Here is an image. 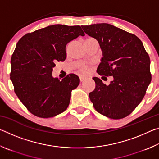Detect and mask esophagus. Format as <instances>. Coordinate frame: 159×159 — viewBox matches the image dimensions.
I'll use <instances>...</instances> for the list:
<instances>
[{
    "mask_svg": "<svg viewBox=\"0 0 159 159\" xmlns=\"http://www.w3.org/2000/svg\"><path fill=\"white\" fill-rule=\"evenodd\" d=\"M79 79H80V82H82V81H83V80H84L85 79H87V77L85 76H79Z\"/></svg>",
    "mask_w": 159,
    "mask_h": 159,
    "instance_id": "obj_1",
    "label": "esophagus"
}]
</instances>
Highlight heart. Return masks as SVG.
Here are the masks:
<instances>
[{
    "mask_svg": "<svg viewBox=\"0 0 159 159\" xmlns=\"http://www.w3.org/2000/svg\"><path fill=\"white\" fill-rule=\"evenodd\" d=\"M87 69H88V67L85 66H83L80 67V70H81V71H83V72H85L86 71H87Z\"/></svg>",
    "mask_w": 159,
    "mask_h": 159,
    "instance_id": "obj_1",
    "label": "heart"
}]
</instances>
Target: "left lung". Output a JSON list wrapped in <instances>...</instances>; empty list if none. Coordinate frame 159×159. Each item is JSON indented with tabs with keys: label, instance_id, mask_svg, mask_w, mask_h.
<instances>
[{
	"label": "left lung",
	"instance_id": "8db88e82",
	"mask_svg": "<svg viewBox=\"0 0 159 159\" xmlns=\"http://www.w3.org/2000/svg\"><path fill=\"white\" fill-rule=\"evenodd\" d=\"M99 42L103 57L98 67L100 76H113L109 85L98 77L89 93L94 108L112 119L130 114L140 103L152 80L150 58L138 36L106 23L82 26Z\"/></svg>",
	"mask_w": 159,
	"mask_h": 159
}]
</instances>
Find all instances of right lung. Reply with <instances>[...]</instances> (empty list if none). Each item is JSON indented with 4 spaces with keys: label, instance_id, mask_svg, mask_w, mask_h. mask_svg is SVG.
Returning a JSON list of instances; mask_svg holds the SVG:
<instances>
[{
    "label": "right lung",
    "instance_id": "add662e5",
    "mask_svg": "<svg viewBox=\"0 0 159 159\" xmlns=\"http://www.w3.org/2000/svg\"><path fill=\"white\" fill-rule=\"evenodd\" d=\"M79 36H85L80 26L55 25L26 34L17 42L10 79L15 94L32 114L50 118L67 109L79 78L70 74L60 80L52 72L57 61L65 60L66 44Z\"/></svg>",
    "mask_w": 159,
    "mask_h": 159
}]
</instances>
